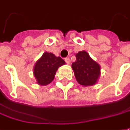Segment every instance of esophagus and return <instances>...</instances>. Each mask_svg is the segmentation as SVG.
Returning <instances> with one entry per match:
<instances>
[{
    "label": "esophagus",
    "mask_w": 130,
    "mask_h": 130,
    "mask_svg": "<svg viewBox=\"0 0 130 130\" xmlns=\"http://www.w3.org/2000/svg\"><path fill=\"white\" fill-rule=\"evenodd\" d=\"M65 61L66 62V63L68 64V65L70 63V58H68V57H66L65 59Z\"/></svg>",
    "instance_id": "34e87169"
}]
</instances>
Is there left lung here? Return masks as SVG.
Returning <instances> with one entry per match:
<instances>
[{"label": "left lung", "mask_w": 130, "mask_h": 130, "mask_svg": "<svg viewBox=\"0 0 130 130\" xmlns=\"http://www.w3.org/2000/svg\"><path fill=\"white\" fill-rule=\"evenodd\" d=\"M75 57L76 60L73 62L72 68L78 83L83 86L95 85L100 76V65L92 60L87 52H79Z\"/></svg>", "instance_id": "8db88e82"}]
</instances>
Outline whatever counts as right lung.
Segmentation results:
<instances>
[{"instance_id":"add662e5","label":"right lung","mask_w":130,"mask_h":130,"mask_svg":"<svg viewBox=\"0 0 130 130\" xmlns=\"http://www.w3.org/2000/svg\"><path fill=\"white\" fill-rule=\"evenodd\" d=\"M65 62L60 57L45 52L35 63L34 75L39 85L46 86L54 80L59 67L65 65Z\"/></svg>"}]
</instances>
